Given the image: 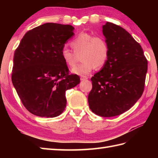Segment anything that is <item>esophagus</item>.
Masks as SVG:
<instances>
[{
	"mask_svg": "<svg viewBox=\"0 0 158 158\" xmlns=\"http://www.w3.org/2000/svg\"><path fill=\"white\" fill-rule=\"evenodd\" d=\"M80 79H81V81H85V80L88 79V77H87L82 76V77H81V78H80Z\"/></svg>",
	"mask_w": 158,
	"mask_h": 158,
	"instance_id": "esophagus-1",
	"label": "esophagus"
}]
</instances>
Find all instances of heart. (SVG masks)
I'll use <instances>...</instances> for the list:
<instances>
[{
	"label": "heart",
	"instance_id": "heart-1",
	"mask_svg": "<svg viewBox=\"0 0 158 158\" xmlns=\"http://www.w3.org/2000/svg\"><path fill=\"white\" fill-rule=\"evenodd\" d=\"M70 46L74 52L63 47L61 50V57L67 65L73 67L76 63V54L82 52L81 60L83 62L71 69L72 73L77 75H88L96 66L105 65L109 58V44L101 36H93L92 34L82 32L70 42Z\"/></svg>",
	"mask_w": 158,
	"mask_h": 158
}]
</instances>
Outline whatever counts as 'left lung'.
Here are the masks:
<instances>
[{
  "label": "left lung",
  "mask_w": 158,
  "mask_h": 158,
  "mask_svg": "<svg viewBox=\"0 0 158 158\" xmlns=\"http://www.w3.org/2000/svg\"><path fill=\"white\" fill-rule=\"evenodd\" d=\"M102 33L109 47V58L92 77L88 101L93 113L112 117L129 110L142 95L148 61L141 45L121 26L106 22Z\"/></svg>",
  "instance_id": "obj_1"
}]
</instances>
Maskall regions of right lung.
Returning a JSON list of instances; mask_svg holds the SVG:
<instances>
[{
	"label": "right lung",
	"mask_w": 158,
	"mask_h": 158,
	"mask_svg": "<svg viewBox=\"0 0 158 158\" xmlns=\"http://www.w3.org/2000/svg\"><path fill=\"white\" fill-rule=\"evenodd\" d=\"M71 25L47 23L28 31L15 50L12 81L23 106L37 116H59L66 106L65 92L80 83L61 57L74 35Z\"/></svg>",
	"instance_id": "1"
}]
</instances>
